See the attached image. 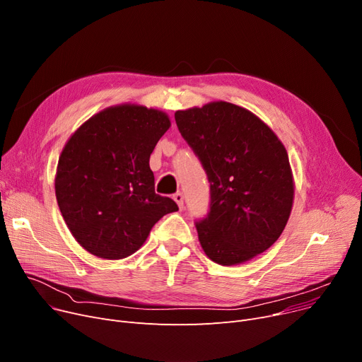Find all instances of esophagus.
I'll list each match as a JSON object with an SVG mask.
<instances>
[{
  "label": "esophagus",
  "mask_w": 362,
  "mask_h": 362,
  "mask_svg": "<svg viewBox=\"0 0 362 362\" xmlns=\"http://www.w3.org/2000/svg\"><path fill=\"white\" fill-rule=\"evenodd\" d=\"M173 199L177 202L179 208L182 210V208H183V194H182V192H176V194L173 195Z\"/></svg>",
  "instance_id": "esophagus-1"
}]
</instances>
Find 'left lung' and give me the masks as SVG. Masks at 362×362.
Masks as SVG:
<instances>
[{"label":"left lung","mask_w":362,"mask_h":362,"mask_svg":"<svg viewBox=\"0 0 362 362\" xmlns=\"http://www.w3.org/2000/svg\"><path fill=\"white\" fill-rule=\"evenodd\" d=\"M175 119L210 183V210L195 221L206 257L235 265L267 251L293 202L283 144L251 111L230 103L176 111Z\"/></svg>","instance_id":"1"}]
</instances>
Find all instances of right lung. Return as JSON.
<instances>
[{"mask_svg":"<svg viewBox=\"0 0 362 362\" xmlns=\"http://www.w3.org/2000/svg\"><path fill=\"white\" fill-rule=\"evenodd\" d=\"M170 127L164 112L142 105L107 108L66 144L57 167L55 197L81 246L105 259L136 252L152 226L177 211L156 194L149 157Z\"/></svg>","mask_w":362,"mask_h":362,"instance_id":"add662e5","label":"right lung"}]
</instances>
